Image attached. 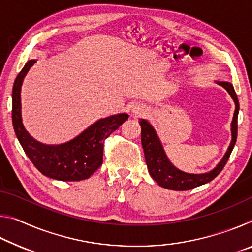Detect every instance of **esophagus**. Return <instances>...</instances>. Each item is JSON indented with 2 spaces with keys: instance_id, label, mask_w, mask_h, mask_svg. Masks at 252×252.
I'll return each mask as SVG.
<instances>
[{
  "instance_id": "34e87169",
  "label": "esophagus",
  "mask_w": 252,
  "mask_h": 252,
  "mask_svg": "<svg viewBox=\"0 0 252 252\" xmlns=\"http://www.w3.org/2000/svg\"><path fill=\"white\" fill-rule=\"evenodd\" d=\"M132 111H133V113H136V114H138V113H141L142 112V109H140V108H133V110H132Z\"/></svg>"
}]
</instances>
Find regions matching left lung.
<instances>
[{"label": "left lung", "mask_w": 252, "mask_h": 252, "mask_svg": "<svg viewBox=\"0 0 252 252\" xmlns=\"http://www.w3.org/2000/svg\"><path fill=\"white\" fill-rule=\"evenodd\" d=\"M216 83L225 89V91L229 93V95L233 100L236 108H234V113L231 122V142H230L228 150L224 153L222 159H221V161L211 171L204 173H188L174 167L168 159L167 155H165L163 146H162L160 138L158 136L155 127L146 119H140L139 123L141 126V143L149 173H150L153 180L158 182V185L160 187L176 191L193 189L195 187L202 186L204 183H208L213 180L221 172V170L223 169L225 163H227L237 140L239 102L236 92H234L233 85L231 83L221 82V81H217Z\"/></svg>", "instance_id": "left-lung-1"}]
</instances>
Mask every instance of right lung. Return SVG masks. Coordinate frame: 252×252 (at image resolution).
<instances>
[{"mask_svg": "<svg viewBox=\"0 0 252 252\" xmlns=\"http://www.w3.org/2000/svg\"><path fill=\"white\" fill-rule=\"evenodd\" d=\"M36 62L30 60L16 76L12 91V122L15 134L29 159L45 177L61 181L89 179L103 162L104 140L127 120L126 113H118L92 123L70 141L44 144L25 130L22 121L21 89L29 70Z\"/></svg>", "mask_w": 252, "mask_h": 252, "instance_id": "obj_1", "label": "right lung"}]
</instances>
